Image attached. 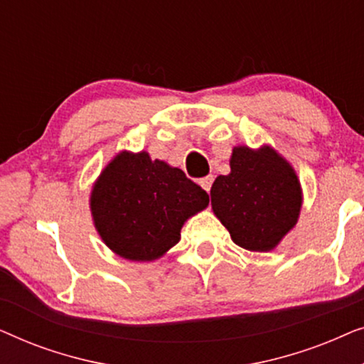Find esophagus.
Returning <instances> with one entry per match:
<instances>
[{
    "instance_id": "1",
    "label": "esophagus",
    "mask_w": 364,
    "mask_h": 364,
    "mask_svg": "<svg viewBox=\"0 0 364 364\" xmlns=\"http://www.w3.org/2000/svg\"><path fill=\"white\" fill-rule=\"evenodd\" d=\"M198 183H200L203 191L210 192V188H212V183H213V177H212V176H207V177H203V178H200V182H198Z\"/></svg>"
}]
</instances>
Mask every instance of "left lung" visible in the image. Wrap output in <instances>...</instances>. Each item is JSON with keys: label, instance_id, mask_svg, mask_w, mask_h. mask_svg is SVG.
<instances>
[{"label": "left lung", "instance_id": "obj_1", "mask_svg": "<svg viewBox=\"0 0 364 364\" xmlns=\"http://www.w3.org/2000/svg\"><path fill=\"white\" fill-rule=\"evenodd\" d=\"M212 208L238 247L268 252L291 230L301 188L290 164L270 147H235L230 173L213 182Z\"/></svg>", "mask_w": 364, "mask_h": 364}]
</instances>
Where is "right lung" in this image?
Instances as JSON below:
<instances>
[{
  "instance_id": "right-lung-1",
  "label": "right lung",
  "mask_w": 364,
  "mask_h": 364,
  "mask_svg": "<svg viewBox=\"0 0 364 364\" xmlns=\"http://www.w3.org/2000/svg\"><path fill=\"white\" fill-rule=\"evenodd\" d=\"M208 205V193L181 168L122 152L104 168L91 193L99 235L117 255L151 262L181 240L183 222Z\"/></svg>"
}]
</instances>
